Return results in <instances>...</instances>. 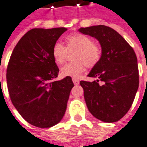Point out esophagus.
I'll return each instance as SVG.
<instances>
[{"label":"esophagus","instance_id":"34e87169","mask_svg":"<svg viewBox=\"0 0 147 147\" xmlns=\"http://www.w3.org/2000/svg\"><path fill=\"white\" fill-rule=\"evenodd\" d=\"M72 81H73V83L75 85H78V84H80V81H79V80H77V79H76V78H73V79H72Z\"/></svg>","mask_w":147,"mask_h":147}]
</instances>
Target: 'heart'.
Instances as JSON below:
<instances>
[{
  "label": "heart",
  "instance_id": "b5f03b06",
  "mask_svg": "<svg viewBox=\"0 0 147 147\" xmlns=\"http://www.w3.org/2000/svg\"><path fill=\"white\" fill-rule=\"evenodd\" d=\"M66 48L59 43L53 45L52 56L56 64H63L66 58L67 50H76L74 56L76 62L65 64L60 69L63 76L78 78L85 70V67H95L101 58V50L93 43L91 38L81 33H74L65 38Z\"/></svg>",
  "mask_w": 147,
  "mask_h": 147
}]
</instances>
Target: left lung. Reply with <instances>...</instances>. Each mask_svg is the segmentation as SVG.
Returning a JSON list of instances; mask_svg holds the SVG:
<instances>
[{
  "instance_id": "left-lung-1",
  "label": "left lung",
  "mask_w": 147,
  "mask_h": 147,
  "mask_svg": "<svg viewBox=\"0 0 147 147\" xmlns=\"http://www.w3.org/2000/svg\"><path fill=\"white\" fill-rule=\"evenodd\" d=\"M79 32L95 37L102 49L98 63L89 77L93 82L80 81L89 111L96 119L114 123L126 115L138 88V60L135 52L121 35L105 25L80 28ZM101 81L102 84H98Z\"/></svg>"
}]
</instances>
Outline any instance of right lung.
I'll return each instance as SVG.
<instances>
[{
  "mask_svg": "<svg viewBox=\"0 0 147 147\" xmlns=\"http://www.w3.org/2000/svg\"><path fill=\"white\" fill-rule=\"evenodd\" d=\"M66 28H32L14 48L7 67V86L13 106L28 123L49 128L59 123L74 84L65 77L54 81L59 68L52 56L53 45Z\"/></svg>",
  "mask_w": 147,
  "mask_h": 147,
  "instance_id": "right-lung-1",
  "label": "right lung"
}]
</instances>
